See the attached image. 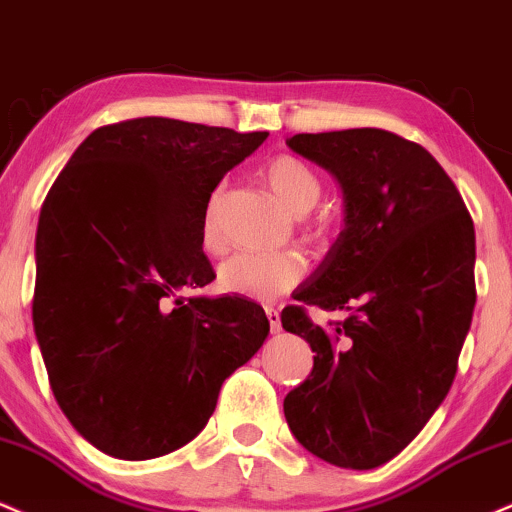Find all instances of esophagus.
Here are the masks:
<instances>
[{
	"label": "esophagus",
	"mask_w": 512,
	"mask_h": 512,
	"mask_svg": "<svg viewBox=\"0 0 512 512\" xmlns=\"http://www.w3.org/2000/svg\"><path fill=\"white\" fill-rule=\"evenodd\" d=\"M266 316H268V323H270V333H280L282 326H280V314L275 309H266Z\"/></svg>",
	"instance_id": "esophagus-1"
}]
</instances>
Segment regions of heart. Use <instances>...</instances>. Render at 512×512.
<instances>
[{"label": "heart", "mask_w": 512, "mask_h": 512, "mask_svg": "<svg viewBox=\"0 0 512 512\" xmlns=\"http://www.w3.org/2000/svg\"><path fill=\"white\" fill-rule=\"evenodd\" d=\"M263 177H266L273 196L294 215H302L314 208L318 196H321V182H318L314 170L294 155H278V158L270 160L263 170ZM201 237L208 251L220 249L218 196L210 198L206 213H203ZM304 273V258L292 254V251H278V254L242 251V254L227 258L222 263L218 282L225 292L256 299V302H268V299L292 290L304 278Z\"/></svg>", "instance_id": "1"}]
</instances>
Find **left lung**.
Masks as SVG:
<instances>
[{
  "mask_svg": "<svg viewBox=\"0 0 512 512\" xmlns=\"http://www.w3.org/2000/svg\"><path fill=\"white\" fill-rule=\"evenodd\" d=\"M287 146L338 179L345 227L280 321L316 352L285 398L294 438L316 458L374 470L412 441L453 386L472 323L474 225L429 150L383 129L297 134Z\"/></svg>",
  "mask_w": 512,
  "mask_h": 512,
  "instance_id": "1",
  "label": "left lung"
}]
</instances>
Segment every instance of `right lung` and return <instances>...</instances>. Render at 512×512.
Listing matches in <instances>:
<instances>
[{
  "instance_id": "obj_1",
  "label": "right lung",
  "mask_w": 512,
  "mask_h": 512,
  "mask_svg": "<svg viewBox=\"0 0 512 512\" xmlns=\"http://www.w3.org/2000/svg\"><path fill=\"white\" fill-rule=\"evenodd\" d=\"M266 138L167 117L100 126L42 203L35 338L59 407L102 453L186 446L266 342V311L249 299L177 297L213 282L203 213Z\"/></svg>"
}]
</instances>
